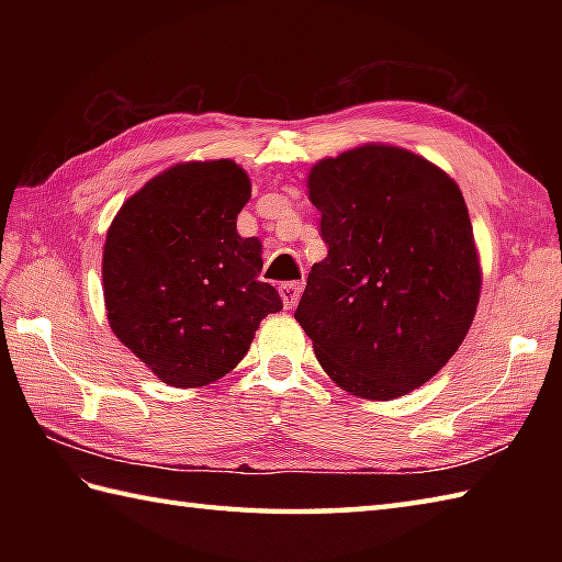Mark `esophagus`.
<instances>
[{"instance_id": "1", "label": "esophagus", "mask_w": 562, "mask_h": 562, "mask_svg": "<svg viewBox=\"0 0 562 562\" xmlns=\"http://www.w3.org/2000/svg\"><path fill=\"white\" fill-rule=\"evenodd\" d=\"M302 292H304V282H284L280 288V296H282L284 308H294L296 304H300Z\"/></svg>"}]
</instances>
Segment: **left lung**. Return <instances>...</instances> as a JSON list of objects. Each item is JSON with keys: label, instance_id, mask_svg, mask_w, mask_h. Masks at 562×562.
<instances>
[{"label": "left lung", "instance_id": "8db88e82", "mask_svg": "<svg viewBox=\"0 0 562 562\" xmlns=\"http://www.w3.org/2000/svg\"><path fill=\"white\" fill-rule=\"evenodd\" d=\"M308 200L328 256L294 318L350 396L391 401L459 350L481 300V258L453 178L403 147H355L314 164Z\"/></svg>", "mask_w": 562, "mask_h": 562}]
</instances>
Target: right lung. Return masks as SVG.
<instances>
[{
	"instance_id": "add662e5",
	"label": "right lung",
	"mask_w": 562,
	"mask_h": 562,
	"mask_svg": "<svg viewBox=\"0 0 562 562\" xmlns=\"http://www.w3.org/2000/svg\"><path fill=\"white\" fill-rule=\"evenodd\" d=\"M250 178L232 159L154 176L113 217L103 246L111 330L164 384L207 386L244 360L278 290L260 282L262 246L236 232Z\"/></svg>"
}]
</instances>
